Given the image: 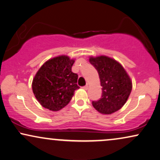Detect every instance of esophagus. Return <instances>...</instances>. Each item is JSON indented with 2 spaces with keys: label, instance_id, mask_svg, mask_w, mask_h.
I'll list each match as a JSON object with an SVG mask.
<instances>
[{
  "label": "esophagus",
  "instance_id": "1",
  "mask_svg": "<svg viewBox=\"0 0 160 160\" xmlns=\"http://www.w3.org/2000/svg\"><path fill=\"white\" fill-rule=\"evenodd\" d=\"M82 88L85 89V90H87V89L88 88V85H86V86H85L82 87Z\"/></svg>",
  "mask_w": 160,
  "mask_h": 160
}]
</instances>
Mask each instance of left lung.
Masks as SVG:
<instances>
[{"mask_svg": "<svg viewBox=\"0 0 160 160\" xmlns=\"http://www.w3.org/2000/svg\"><path fill=\"white\" fill-rule=\"evenodd\" d=\"M89 61L99 74L102 97L93 101V108L102 114L109 115L124 105L130 94L132 83L121 63L105 55L90 57Z\"/></svg>", "mask_w": 160, "mask_h": 160, "instance_id": "1", "label": "left lung"}]
</instances>
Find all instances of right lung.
Masks as SVG:
<instances>
[{
  "mask_svg": "<svg viewBox=\"0 0 160 160\" xmlns=\"http://www.w3.org/2000/svg\"><path fill=\"white\" fill-rule=\"evenodd\" d=\"M74 59L59 55L46 61L40 67L32 82L34 96L40 105L52 111L67 106L74 96L78 75L72 72Z\"/></svg>",
  "mask_w": 160,
  "mask_h": 160,
  "instance_id": "obj_1",
  "label": "right lung"
}]
</instances>
